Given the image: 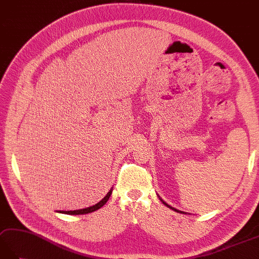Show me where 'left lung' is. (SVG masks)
I'll use <instances>...</instances> for the list:
<instances>
[{"instance_id":"8db88e82","label":"left lung","mask_w":259,"mask_h":259,"mask_svg":"<svg viewBox=\"0 0 259 259\" xmlns=\"http://www.w3.org/2000/svg\"><path fill=\"white\" fill-rule=\"evenodd\" d=\"M160 200H161V198H160ZM162 201V200H161ZM162 203H163L164 204V205H166L167 207H169V208H171V209H173V211H176V212H178V213H182V214H186V213H184V212H182V211H179V209H177V208H174V207H172V206H170V205H167V204L165 203V202H163V201H162Z\"/></svg>"}]
</instances>
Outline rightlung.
<instances>
[{
    "label": "right lung",
    "instance_id": "1",
    "mask_svg": "<svg viewBox=\"0 0 259 259\" xmlns=\"http://www.w3.org/2000/svg\"><path fill=\"white\" fill-rule=\"evenodd\" d=\"M111 193H112V190H110L109 192H108L107 195L104 198H102L100 202H98L97 204H95V205H93V206H89L87 208H82V209H76V211H59V213L69 214V215H81V214H88V213L95 212V211H97V209H99L101 206L105 205V204L107 203V201L109 200Z\"/></svg>",
    "mask_w": 259,
    "mask_h": 259
}]
</instances>
